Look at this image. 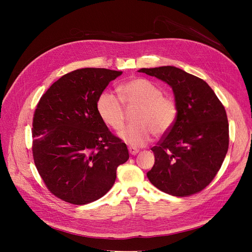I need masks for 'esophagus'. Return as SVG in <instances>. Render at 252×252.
Instances as JSON below:
<instances>
[{
    "mask_svg": "<svg viewBox=\"0 0 252 252\" xmlns=\"http://www.w3.org/2000/svg\"><path fill=\"white\" fill-rule=\"evenodd\" d=\"M128 152H129L131 155H136V154L139 153V149H137V148H135V147L129 146V147H128Z\"/></svg>",
    "mask_w": 252,
    "mask_h": 252,
    "instance_id": "34e87169",
    "label": "esophagus"
}]
</instances>
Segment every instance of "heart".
Listing matches in <instances>:
<instances>
[{"label": "heart", "mask_w": 252, "mask_h": 252, "mask_svg": "<svg viewBox=\"0 0 252 252\" xmlns=\"http://www.w3.org/2000/svg\"><path fill=\"white\" fill-rule=\"evenodd\" d=\"M119 97L111 92H103L97 100V111L102 121L109 127L119 130L125 125L126 109L138 107L134 122L126 126L122 139L131 146L140 147L150 142L153 134L163 136L173 127L178 108L176 102L162 95V91L144 78H133L118 89Z\"/></svg>", "instance_id": "b5f03b06"}]
</instances>
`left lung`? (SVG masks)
I'll list each match as a JSON object with an SVG mask.
<instances>
[{"mask_svg": "<svg viewBox=\"0 0 252 252\" xmlns=\"http://www.w3.org/2000/svg\"><path fill=\"white\" fill-rule=\"evenodd\" d=\"M174 91L176 122L157 146L147 177L160 191L186 197L202 191L217 176L229 148L223 105L204 81L175 66L142 68Z\"/></svg>", "mask_w": 252, "mask_h": 252, "instance_id": "left-lung-1", "label": "left lung"}]
</instances>
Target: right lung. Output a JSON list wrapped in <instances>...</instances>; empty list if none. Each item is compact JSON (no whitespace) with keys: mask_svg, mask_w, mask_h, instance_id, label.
Instances as JSON below:
<instances>
[{"mask_svg":"<svg viewBox=\"0 0 252 252\" xmlns=\"http://www.w3.org/2000/svg\"><path fill=\"white\" fill-rule=\"evenodd\" d=\"M122 71L82 68L61 76L39 99L32 118V156L48 190L75 205L107 193L126 145L97 111V100Z\"/></svg>","mask_w":252,"mask_h":252,"instance_id":"right-lung-1","label":"right lung"}]
</instances>
